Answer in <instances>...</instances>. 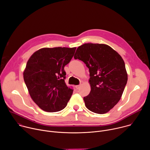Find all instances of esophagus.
<instances>
[{"mask_svg":"<svg viewBox=\"0 0 150 150\" xmlns=\"http://www.w3.org/2000/svg\"><path fill=\"white\" fill-rule=\"evenodd\" d=\"M80 85H76V86H75V88L77 89V90H78V89H79L80 88Z\"/></svg>","mask_w":150,"mask_h":150,"instance_id":"1","label":"esophagus"}]
</instances>
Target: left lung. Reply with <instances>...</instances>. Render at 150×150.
<instances>
[{
	"label": "left lung",
	"instance_id": "8db88e82",
	"mask_svg": "<svg viewBox=\"0 0 150 150\" xmlns=\"http://www.w3.org/2000/svg\"><path fill=\"white\" fill-rule=\"evenodd\" d=\"M74 58L89 69L91 91L83 97L86 108L98 114L108 113L120 100L127 83L122 57L108 45L85 43L77 48Z\"/></svg>",
	"mask_w": 150,
	"mask_h": 150
}]
</instances>
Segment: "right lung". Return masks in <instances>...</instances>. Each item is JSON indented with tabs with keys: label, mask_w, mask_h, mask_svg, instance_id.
<instances>
[{
	"label": "right lung",
	"mask_w": 150,
	"mask_h": 150,
	"mask_svg": "<svg viewBox=\"0 0 150 150\" xmlns=\"http://www.w3.org/2000/svg\"><path fill=\"white\" fill-rule=\"evenodd\" d=\"M75 50L76 47L42 48L28 59L24 79L32 100L42 110L56 112L67 106L73 90L66 85L64 67Z\"/></svg>",
	"instance_id": "obj_1"
}]
</instances>
